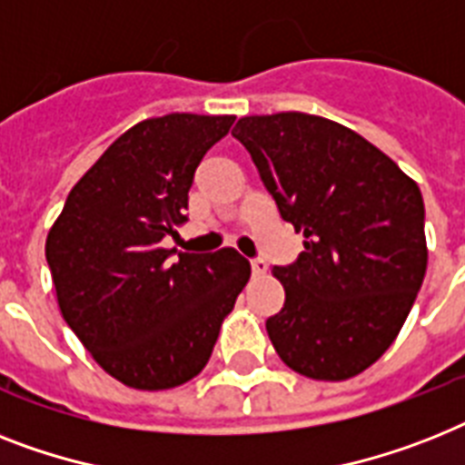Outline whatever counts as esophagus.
Segmentation results:
<instances>
[{
    "mask_svg": "<svg viewBox=\"0 0 465 465\" xmlns=\"http://www.w3.org/2000/svg\"><path fill=\"white\" fill-rule=\"evenodd\" d=\"M251 270L255 277H262V274H267V262L262 258H255L251 260Z\"/></svg>",
    "mask_w": 465,
    "mask_h": 465,
    "instance_id": "34e87169",
    "label": "esophagus"
}]
</instances>
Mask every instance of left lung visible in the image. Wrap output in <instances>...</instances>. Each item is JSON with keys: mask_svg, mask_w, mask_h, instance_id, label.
<instances>
[{"mask_svg": "<svg viewBox=\"0 0 465 465\" xmlns=\"http://www.w3.org/2000/svg\"><path fill=\"white\" fill-rule=\"evenodd\" d=\"M232 135L305 239L293 265L272 270L286 292L265 324L272 346L298 375L356 377L394 343L420 292V188L363 135L322 116H243Z\"/></svg>", "mask_w": 465, "mask_h": 465, "instance_id": "1", "label": "left lung"}]
</instances>
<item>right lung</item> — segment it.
Here are the masks:
<instances>
[{
	"mask_svg": "<svg viewBox=\"0 0 465 465\" xmlns=\"http://www.w3.org/2000/svg\"><path fill=\"white\" fill-rule=\"evenodd\" d=\"M236 116L167 114L128 128L71 188L45 255L64 320L126 387L172 390L213 356L251 262L224 248L176 252L200 160Z\"/></svg>",
	"mask_w": 465,
	"mask_h": 465,
	"instance_id": "obj_1",
	"label": "right lung"
}]
</instances>
